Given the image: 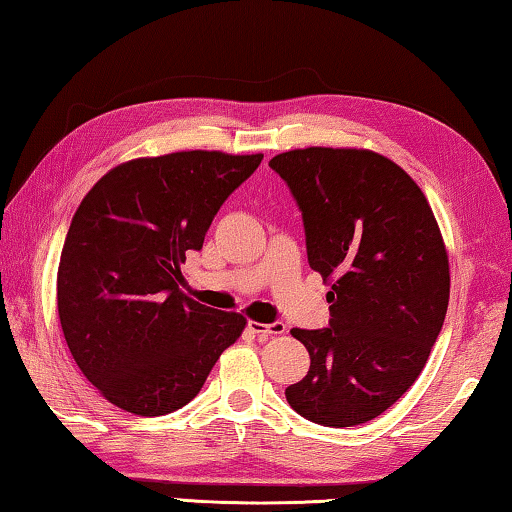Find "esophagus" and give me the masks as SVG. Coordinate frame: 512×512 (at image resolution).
Listing matches in <instances>:
<instances>
[{
    "mask_svg": "<svg viewBox=\"0 0 512 512\" xmlns=\"http://www.w3.org/2000/svg\"><path fill=\"white\" fill-rule=\"evenodd\" d=\"M248 328L255 332L259 339H269V337H278L285 332V323L275 321V323H257V321H248Z\"/></svg>",
    "mask_w": 512,
    "mask_h": 512,
    "instance_id": "34e87169",
    "label": "esophagus"
}]
</instances>
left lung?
<instances>
[{
    "instance_id": "8db88e82",
    "label": "left lung",
    "mask_w": 512,
    "mask_h": 512,
    "mask_svg": "<svg viewBox=\"0 0 512 512\" xmlns=\"http://www.w3.org/2000/svg\"><path fill=\"white\" fill-rule=\"evenodd\" d=\"M303 214L307 262L330 282V323L294 328L310 371L285 389L321 426L376 419L419 378L449 307V257L424 193L371 150L305 148L269 161Z\"/></svg>"
}]
</instances>
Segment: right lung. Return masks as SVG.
Returning <instances> with one entry per match:
<instances>
[{"instance_id":"obj_1","label":"right lung","mask_w":512,"mask_h":512,"mask_svg":"<svg viewBox=\"0 0 512 512\" xmlns=\"http://www.w3.org/2000/svg\"><path fill=\"white\" fill-rule=\"evenodd\" d=\"M262 154L173 152L120 164L72 216L56 300L68 348L104 399L141 417L180 410L246 319L182 294L223 202Z\"/></svg>"}]
</instances>
